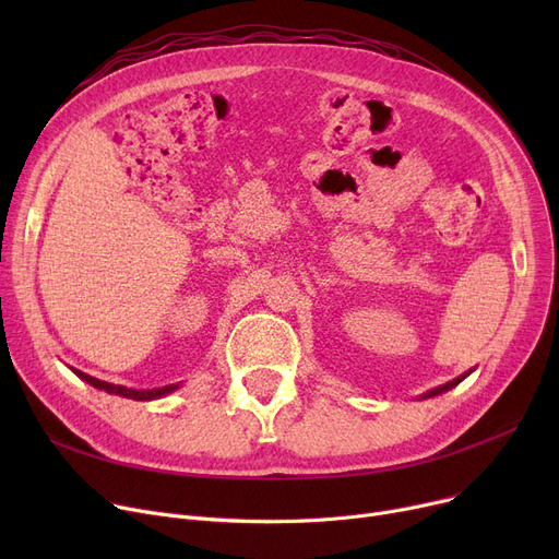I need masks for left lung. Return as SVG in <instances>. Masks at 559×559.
Masks as SVG:
<instances>
[{"label": "left lung", "mask_w": 559, "mask_h": 559, "mask_svg": "<svg viewBox=\"0 0 559 559\" xmlns=\"http://www.w3.org/2000/svg\"><path fill=\"white\" fill-rule=\"evenodd\" d=\"M474 371V369H472ZM472 371H466V373H462V376H457V378H453V380H449V383L447 385H439V388H435V390H430V392H426L421 399H432V396H439V394H444V392H449V390H453L455 385H460L462 383V380L468 376V373H472Z\"/></svg>", "instance_id": "8db88e82"}]
</instances>
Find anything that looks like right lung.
I'll return each mask as SVG.
<instances>
[{
    "instance_id": "obj_1",
    "label": "right lung",
    "mask_w": 559,
    "mask_h": 559,
    "mask_svg": "<svg viewBox=\"0 0 559 559\" xmlns=\"http://www.w3.org/2000/svg\"><path fill=\"white\" fill-rule=\"evenodd\" d=\"M81 380H85L87 385H93L95 390H104L108 394H115V396H124V399H133V401H154V399H163L167 394H171L174 390H179L181 385H165V388H154V390H133V388H124V385H112V383H106V380H99L95 376H87L74 367H70Z\"/></svg>"
}]
</instances>
